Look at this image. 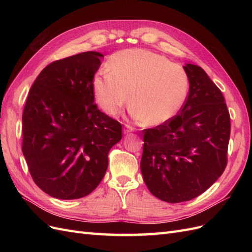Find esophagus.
Instances as JSON below:
<instances>
[{"label": "esophagus", "mask_w": 252, "mask_h": 252, "mask_svg": "<svg viewBox=\"0 0 252 252\" xmlns=\"http://www.w3.org/2000/svg\"><path fill=\"white\" fill-rule=\"evenodd\" d=\"M134 130V128L132 127V126H130V125H125V127H124V129H123V132L125 133V134H127V133H129V132H132Z\"/></svg>", "instance_id": "34e87169"}]
</instances>
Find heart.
<instances>
[{
    "mask_svg": "<svg viewBox=\"0 0 252 252\" xmlns=\"http://www.w3.org/2000/svg\"><path fill=\"white\" fill-rule=\"evenodd\" d=\"M108 68L96 72L93 88L96 103L111 117L119 114L129 97L133 119L158 125L173 118L185 101L187 72L158 53L122 50L110 58Z\"/></svg>",
    "mask_w": 252,
    "mask_h": 252,
    "instance_id": "1",
    "label": "heart"
}]
</instances>
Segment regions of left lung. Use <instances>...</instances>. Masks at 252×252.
I'll use <instances>...</instances> for the list:
<instances>
[{
	"label": "left lung",
	"mask_w": 252,
	"mask_h": 252,
	"mask_svg": "<svg viewBox=\"0 0 252 252\" xmlns=\"http://www.w3.org/2000/svg\"><path fill=\"white\" fill-rule=\"evenodd\" d=\"M187 98L177 116L145 129L141 170L149 191L168 203L192 200L224 172L230 116L222 91L201 67H184Z\"/></svg>",
	"instance_id": "left-lung-1"
}]
</instances>
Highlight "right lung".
<instances>
[{
	"label": "right lung",
	"mask_w": 252,
	"mask_h": 252,
	"mask_svg": "<svg viewBox=\"0 0 252 252\" xmlns=\"http://www.w3.org/2000/svg\"><path fill=\"white\" fill-rule=\"evenodd\" d=\"M95 51L47 65L29 90L22 117V151L30 175L61 200L91 193L103 180L122 124L97 109L93 83L101 66Z\"/></svg>",
	"instance_id": "obj_1"
}]
</instances>
